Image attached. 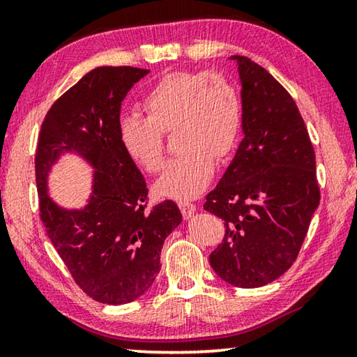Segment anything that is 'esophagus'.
<instances>
[{"label":"esophagus","instance_id":"1","mask_svg":"<svg viewBox=\"0 0 357 357\" xmlns=\"http://www.w3.org/2000/svg\"><path fill=\"white\" fill-rule=\"evenodd\" d=\"M179 209L183 213L184 219H190V217L197 213V206L189 202H179Z\"/></svg>","mask_w":357,"mask_h":357}]
</instances>
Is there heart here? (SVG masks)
Listing matches in <instances>:
<instances>
[{
	"label": "heart",
	"mask_w": 357,
	"mask_h": 357,
	"mask_svg": "<svg viewBox=\"0 0 357 357\" xmlns=\"http://www.w3.org/2000/svg\"><path fill=\"white\" fill-rule=\"evenodd\" d=\"M143 108L148 118L129 113L118 121L126 154L142 170L157 173L164 167L162 132L176 129L179 154L154 189L181 202L198 197L213 178L215 159H225L236 146L243 119L236 88L217 72H172L144 94Z\"/></svg>",
	"instance_id": "b5f03b06"
}]
</instances>
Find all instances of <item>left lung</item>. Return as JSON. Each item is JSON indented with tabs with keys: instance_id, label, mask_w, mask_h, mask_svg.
<instances>
[{
	"instance_id": "8db88e82",
	"label": "left lung",
	"mask_w": 357,
	"mask_h": 357,
	"mask_svg": "<svg viewBox=\"0 0 357 357\" xmlns=\"http://www.w3.org/2000/svg\"><path fill=\"white\" fill-rule=\"evenodd\" d=\"M238 66L243 142L204 209L225 220L211 268L229 285L258 288L287 273L319 204L309 132L291 96L245 56Z\"/></svg>"
}]
</instances>
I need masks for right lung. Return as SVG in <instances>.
Listing matches in <instances>:
<instances>
[{
  "label": "right lung",
  "instance_id": "obj_1",
  "mask_svg": "<svg viewBox=\"0 0 357 357\" xmlns=\"http://www.w3.org/2000/svg\"><path fill=\"white\" fill-rule=\"evenodd\" d=\"M148 69L104 66L82 77L48 110L36 151L40 220L58 255L89 298L121 305L148 291L160 271V250L181 222L165 200L146 211V183L118 135L121 102ZM64 153L93 168L92 193L82 208L47 195V176Z\"/></svg>",
  "mask_w": 357,
  "mask_h": 357
}]
</instances>
